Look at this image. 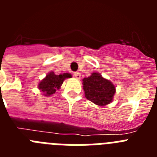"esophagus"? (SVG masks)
I'll list each match as a JSON object with an SVG mask.
<instances>
[{"label": "esophagus", "mask_w": 157, "mask_h": 157, "mask_svg": "<svg viewBox=\"0 0 157 157\" xmlns=\"http://www.w3.org/2000/svg\"><path fill=\"white\" fill-rule=\"evenodd\" d=\"M74 76L77 78V79H79L80 78H81V75H80L79 72H75Z\"/></svg>", "instance_id": "obj_1"}]
</instances>
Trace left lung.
I'll return each instance as SVG.
<instances>
[{"label":"left lung","instance_id":"left-lung-1","mask_svg":"<svg viewBox=\"0 0 157 157\" xmlns=\"http://www.w3.org/2000/svg\"><path fill=\"white\" fill-rule=\"evenodd\" d=\"M82 85L86 99L95 105L105 106L113 100L116 87L112 82L102 77L99 73L94 72L90 77L84 78Z\"/></svg>","mask_w":157,"mask_h":157}]
</instances>
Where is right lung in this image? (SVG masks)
<instances>
[{
	"label": "right lung",
	"instance_id": "right-lung-1",
	"mask_svg": "<svg viewBox=\"0 0 157 157\" xmlns=\"http://www.w3.org/2000/svg\"><path fill=\"white\" fill-rule=\"evenodd\" d=\"M71 78L69 73H63L62 75H55L53 71L49 72L45 78H43L38 84V89L43 93V95L48 97L55 94L56 90H59L63 84V80Z\"/></svg>",
	"mask_w": 157,
	"mask_h": 157
}]
</instances>
